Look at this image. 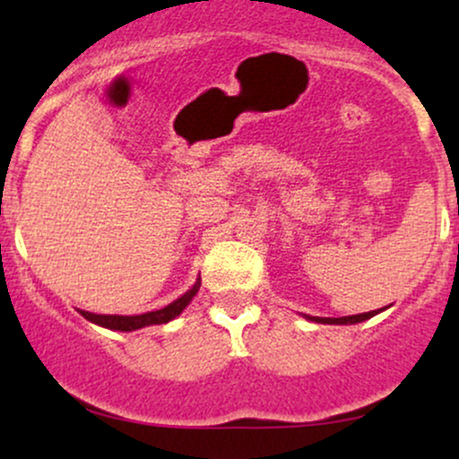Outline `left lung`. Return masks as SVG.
<instances>
[{
	"instance_id": "obj_1",
	"label": "left lung",
	"mask_w": 459,
	"mask_h": 459,
	"mask_svg": "<svg viewBox=\"0 0 459 459\" xmlns=\"http://www.w3.org/2000/svg\"><path fill=\"white\" fill-rule=\"evenodd\" d=\"M382 310H384V308H380V310H368V313L350 315V317H310V315H307V319L317 321V324H341V325H347V324H360V321L371 319L373 315L382 313Z\"/></svg>"
}]
</instances>
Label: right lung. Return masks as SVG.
Listing matches in <instances>:
<instances>
[{
	"mask_svg": "<svg viewBox=\"0 0 459 459\" xmlns=\"http://www.w3.org/2000/svg\"><path fill=\"white\" fill-rule=\"evenodd\" d=\"M198 287L200 282L194 284L187 293H183L181 298L175 299L172 304H168V307H163L160 310H151V313H144V315H94V313H88V310H79V313H82L88 321H92V324L103 325V328H109V330H120V332L140 330L144 328V325L168 324V321L178 317V315L183 313V308H186L187 304L192 302V298L198 293Z\"/></svg>",
	"mask_w": 459,
	"mask_h": 459,
	"instance_id": "add662e5",
	"label": "right lung"
}]
</instances>
